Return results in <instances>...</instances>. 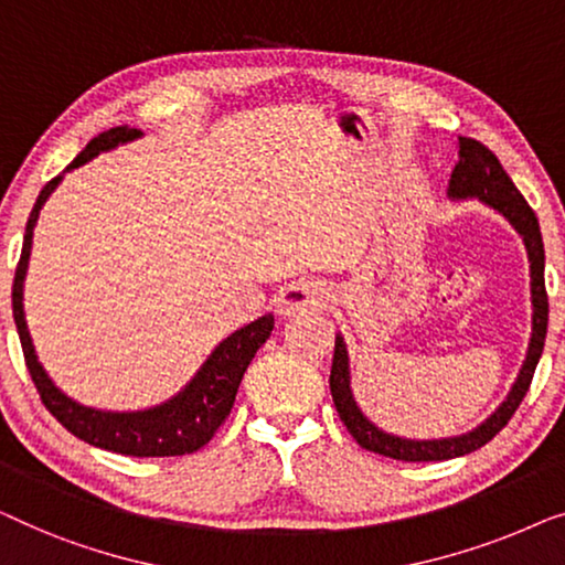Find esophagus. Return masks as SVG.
Returning <instances> with one entry per match:
<instances>
[{"mask_svg": "<svg viewBox=\"0 0 565 565\" xmlns=\"http://www.w3.org/2000/svg\"><path fill=\"white\" fill-rule=\"evenodd\" d=\"M328 301H330L328 284L315 281V279L297 281L281 289L279 299H276V312L281 317H291V315L307 312V309L328 307Z\"/></svg>", "mask_w": 565, "mask_h": 565, "instance_id": "obj_1", "label": "esophagus"}]
</instances>
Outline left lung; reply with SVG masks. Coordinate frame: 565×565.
<instances>
[{"label":"left lung","instance_id":"left-lung-1","mask_svg":"<svg viewBox=\"0 0 565 565\" xmlns=\"http://www.w3.org/2000/svg\"><path fill=\"white\" fill-rule=\"evenodd\" d=\"M458 163L452 169L450 189L448 194L456 200H466V196H479L481 202L494 206L497 212H502L507 220L518 227V233L524 237L530 256V274H532V338L527 348V359L520 371L518 381H514L510 396L502 402L494 415L487 423H481L473 433L460 435V438L448 440H404L394 438V435L381 433L376 425H371L369 419L361 415V409L355 407L353 394H351V376H348V353L343 338H335V355H332V369H330V392L335 409L348 433L353 435L355 443L361 448L379 452V456L394 458V460H409V463H419V460H448L466 456V452L479 450L481 445H487L502 427L510 423L514 412L527 394L532 384V373L543 355L545 345V332H547V291H545V248H543V235H540V225L535 212L527 204V200L520 194V189L512 184V179L507 177V171L499 163V158L483 146V142L473 138H458Z\"/></svg>","mask_w":565,"mask_h":565}]
</instances>
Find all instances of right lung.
<instances>
[{
  "instance_id": "obj_1",
  "label": "right lung",
  "mask_w": 565,
  "mask_h": 565,
  "mask_svg": "<svg viewBox=\"0 0 565 565\" xmlns=\"http://www.w3.org/2000/svg\"><path fill=\"white\" fill-rule=\"evenodd\" d=\"M140 138V130H130V127H113V130L99 132L74 161L68 163V169H78L86 161H92L94 156H99L102 150H113L120 142H130ZM55 177L43 186L41 196L33 206L28 217L25 227V241H22V253L18 271H14L12 284V315L14 324H18L22 353H25V363L33 384L41 394L45 409L66 427L71 435H76L78 440L97 445V448L122 452V456L135 458H166V456H186V452L200 450L202 445L214 438V433L220 430V425L225 423L230 409L235 404L237 386H241L243 373L253 361V355L260 345L266 343L268 335L274 330V315L258 317L256 322L245 324V328L235 330L233 335L214 348V353L206 359V363L200 369V373L192 379L184 392H179L173 399H169L161 407L142 409V412H102L84 407L68 399L61 388L47 379L43 365L38 363L33 340H30L25 312H22V281H25L28 271V258H30V245H33V227L41 214V206L45 204L47 196L58 181Z\"/></svg>"
}]
</instances>
